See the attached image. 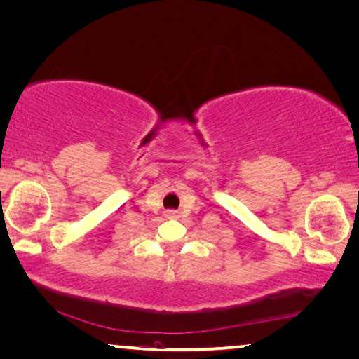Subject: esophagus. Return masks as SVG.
Masks as SVG:
<instances>
[{"label": "esophagus", "instance_id": "34e87169", "mask_svg": "<svg viewBox=\"0 0 359 359\" xmlns=\"http://www.w3.org/2000/svg\"><path fill=\"white\" fill-rule=\"evenodd\" d=\"M167 215H168V217H172V218H173V217H176V212H175V210H168V212H167Z\"/></svg>", "mask_w": 359, "mask_h": 359}]
</instances>
